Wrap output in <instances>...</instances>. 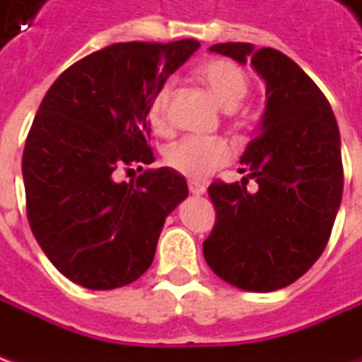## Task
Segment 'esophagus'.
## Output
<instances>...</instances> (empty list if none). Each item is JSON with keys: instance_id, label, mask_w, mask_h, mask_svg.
I'll return each mask as SVG.
<instances>
[{"instance_id": "esophagus-1", "label": "esophagus", "mask_w": 362, "mask_h": 362, "mask_svg": "<svg viewBox=\"0 0 362 362\" xmlns=\"http://www.w3.org/2000/svg\"><path fill=\"white\" fill-rule=\"evenodd\" d=\"M189 191H191L193 195H203V193H205V185L191 181V183H189Z\"/></svg>"}]
</instances>
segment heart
Masks as SVG:
<instances>
[{
  "label": "heart",
  "instance_id": "b5f03b06",
  "mask_svg": "<svg viewBox=\"0 0 362 362\" xmlns=\"http://www.w3.org/2000/svg\"><path fill=\"white\" fill-rule=\"evenodd\" d=\"M197 78L209 88L219 105L226 110H233L240 106L250 90L247 76L238 64L230 60H207L197 68ZM171 94V84H163L155 92L148 106V120L155 129L165 124V112ZM231 157V148L221 139H203V136H185L173 145L167 146L165 160L177 173L185 175L193 181H203L226 165Z\"/></svg>",
  "mask_w": 362,
  "mask_h": 362
}]
</instances>
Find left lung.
Here are the masks:
<instances>
[{"label":"left lung","mask_w":362,"mask_h":362,"mask_svg":"<svg viewBox=\"0 0 362 362\" xmlns=\"http://www.w3.org/2000/svg\"><path fill=\"white\" fill-rule=\"evenodd\" d=\"M209 52L247 64L266 84L257 136L243 151L242 183H211L216 228L205 262L245 292L296 282L327 247L342 199L341 132L320 88L286 54L243 42ZM254 178L250 194L245 181Z\"/></svg>","instance_id":"1"}]
</instances>
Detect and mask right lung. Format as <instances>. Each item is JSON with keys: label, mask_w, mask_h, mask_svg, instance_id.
Here are the masks:
<instances>
[{"label": "right lung", "mask_w": 362, "mask_h": 362, "mask_svg": "<svg viewBox=\"0 0 362 362\" xmlns=\"http://www.w3.org/2000/svg\"><path fill=\"white\" fill-rule=\"evenodd\" d=\"M197 48V40L112 44L72 64L46 92L21 173L34 238L68 280L112 290L153 264L187 181L171 167L148 169L136 183L117 181L115 171L155 160L146 145L151 100Z\"/></svg>", "instance_id": "obj_1"}]
</instances>
